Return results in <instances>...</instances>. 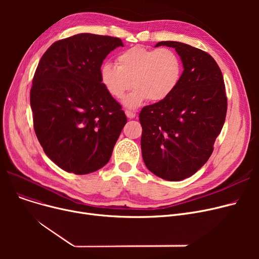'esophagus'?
Returning <instances> with one entry per match:
<instances>
[{
  "mask_svg": "<svg viewBox=\"0 0 259 259\" xmlns=\"http://www.w3.org/2000/svg\"><path fill=\"white\" fill-rule=\"evenodd\" d=\"M125 113H126V116H127L128 118H134V117H135V115H137V114H135L134 112L129 111V110H126V111H125Z\"/></svg>",
  "mask_w": 259,
  "mask_h": 259,
  "instance_id": "esophagus-1",
  "label": "esophagus"
}]
</instances>
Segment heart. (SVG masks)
I'll return each mask as SVG.
<instances>
[{
	"instance_id": "obj_1",
	"label": "heart",
	"mask_w": 259,
	"mask_h": 259,
	"mask_svg": "<svg viewBox=\"0 0 259 259\" xmlns=\"http://www.w3.org/2000/svg\"><path fill=\"white\" fill-rule=\"evenodd\" d=\"M116 65L105 63L100 70L103 86L116 100L126 97L124 104L137 108L147 100H166L179 86L183 64L178 53L169 48L152 49L134 46L118 54Z\"/></svg>"
}]
</instances>
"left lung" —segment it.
I'll return each instance as SVG.
<instances>
[{
	"label": "left lung",
	"mask_w": 259,
	"mask_h": 259,
	"mask_svg": "<svg viewBox=\"0 0 259 259\" xmlns=\"http://www.w3.org/2000/svg\"><path fill=\"white\" fill-rule=\"evenodd\" d=\"M158 46L174 48L184 71L166 100L142 109V154L153 174L179 182L193 175L211 156L228 102L223 73L209 53L173 40Z\"/></svg>",
	"instance_id": "1"
}]
</instances>
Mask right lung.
<instances>
[{"label":"right lung","mask_w":259,"mask_h":259,"mask_svg":"<svg viewBox=\"0 0 259 259\" xmlns=\"http://www.w3.org/2000/svg\"><path fill=\"white\" fill-rule=\"evenodd\" d=\"M118 37L79 33L57 40L32 79L33 128L46 155L66 172L103 168L126 125L121 106L103 86L100 70Z\"/></svg>","instance_id":"1"}]
</instances>
